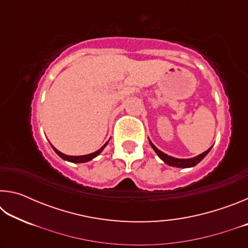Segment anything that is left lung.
Returning <instances> with one entry per match:
<instances>
[{
  "label": "left lung",
  "instance_id": "left-lung-1",
  "mask_svg": "<svg viewBox=\"0 0 248 248\" xmlns=\"http://www.w3.org/2000/svg\"><path fill=\"white\" fill-rule=\"evenodd\" d=\"M150 144H151V146H152L155 152H156V154L158 155L159 158L163 159V161H164L166 164H169L170 166H175V167H192V166H195V165L198 164V163L201 161V159H202L205 156V155L209 153V151L211 150V148H210L209 150L205 151V152L198 155V156H196V157L183 159V158H175L173 156H169V155H167V154L163 153L162 151H159L156 148V146H155L151 141H150Z\"/></svg>",
  "mask_w": 248,
  "mask_h": 248
}]
</instances>
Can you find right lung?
I'll list each match as a JSON object with an SVG mask.
<instances>
[{
  "instance_id": "add662e5",
  "label": "right lung",
  "mask_w": 248,
  "mask_h": 248,
  "mask_svg": "<svg viewBox=\"0 0 248 248\" xmlns=\"http://www.w3.org/2000/svg\"><path fill=\"white\" fill-rule=\"evenodd\" d=\"M107 143H108V142H107ZM107 143H105L102 146V148H100L98 151H96V152L91 153V154H87V155H83V156H70V155H65L63 153L59 152V151L56 148H53L52 145L51 146H52V149L54 150V152H56L61 158L65 159V161H69V162H72V163H84V162H89V161H91V159H93L94 157L97 156V155L105 149V146L107 145Z\"/></svg>"
}]
</instances>
